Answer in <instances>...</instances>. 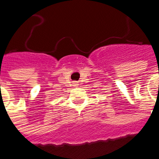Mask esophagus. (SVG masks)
<instances>
[{
  "label": "esophagus",
  "instance_id": "obj_1",
  "mask_svg": "<svg viewBox=\"0 0 159 159\" xmlns=\"http://www.w3.org/2000/svg\"><path fill=\"white\" fill-rule=\"evenodd\" d=\"M73 85L75 86V87H76V86H78V85H79V84H78V83H77V82H74Z\"/></svg>",
  "mask_w": 159,
  "mask_h": 159
}]
</instances>
